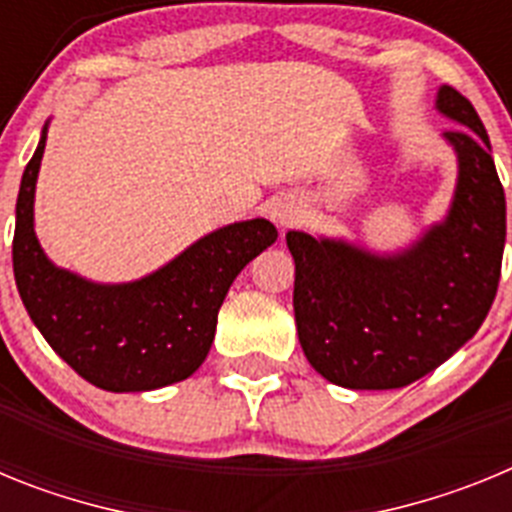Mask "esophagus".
<instances>
[{
    "mask_svg": "<svg viewBox=\"0 0 512 512\" xmlns=\"http://www.w3.org/2000/svg\"><path fill=\"white\" fill-rule=\"evenodd\" d=\"M271 217L277 220L279 228H287V225H292V220H295L292 210H287V207H279V210H274L271 212Z\"/></svg>",
    "mask_w": 512,
    "mask_h": 512,
    "instance_id": "1",
    "label": "esophagus"
}]
</instances>
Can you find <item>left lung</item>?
Listing matches in <instances>:
<instances>
[{
  "label": "left lung",
  "instance_id": "left-lung-1",
  "mask_svg": "<svg viewBox=\"0 0 512 512\" xmlns=\"http://www.w3.org/2000/svg\"><path fill=\"white\" fill-rule=\"evenodd\" d=\"M438 110L459 122L446 140L459 184L446 223L410 251L379 259L289 230L295 323L307 361L348 390H397L454 356L485 323L500 284L505 192L477 110L454 87Z\"/></svg>",
  "mask_w": 512,
  "mask_h": 512
}]
</instances>
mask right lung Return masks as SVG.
Returning a JSON list of instances; mask_svg holds the SVG:
<instances>
[{"mask_svg":"<svg viewBox=\"0 0 512 512\" xmlns=\"http://www.w3.org/2000/svg\"><path fill=\"white\" fill-rule=\"evenodd\" d=\"M45 130L22 174L12 241L17 292L51 348L99 390L146 392L200 369L217 312L243 266L277 241V228L246 220L189 246L133 284H92L45 259L33 230V200Z\"/></svg>","mask_w":512,"mask_h":512,"instance_id":"obj_1","label":"right lung"}]
</instances>
